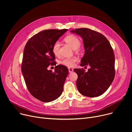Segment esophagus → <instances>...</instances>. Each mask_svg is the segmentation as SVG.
<instances>
[{
    "label": "esophagus",
    "mask_w": 132,
    "mask_h": 132,
    "mask_svg": "<svg viewBox=\"0 0 132 132\" xmlns=\"http://www.w3.org/2000/svg\"><path fill=\"white\" fill-rule=\"evenodd\" d=\"M68 71H69V73H71L73 72V69L72 68H68Z\"/></svg>",
    "instance_id": "34e87169"
}]
</instances>
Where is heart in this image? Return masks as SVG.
Segmentation results:
<instances>
[{
	"label": "heart",
	"mask_w": 132,
	"mask_h": 132,
	"mask_svg": "<svg viewBox=\"0 0 132 132\" xmlns=\"http://www.w3.org/2000/svg\"><path fill=\"white\" fill-rule=\"evenodd\" d=\"M64 41L74 50L78 49L81 45V41L79 38L76 36L73 35H70L67 36L64 38ZM59 47L60 45L58 42H55L54 43L52 46V51L54 55H57L59 54ZM77 60L78 58L77 57L64 58L60 61V63L66 66L71 67L74 65Z\"/></svg>",
	"instance_id": "heart-1"
}]
</instances>
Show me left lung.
Wrapping results in <instances>:
<instances>
[{"label": "left lung", "mask_w": 132, "mask_h": 132, "mask_svg": "<svg viewBox=\"0 0 132 132\" xmlns=\"http://www.w3.org/2000/svg\"><path fill=\"white\" fill-rule=\"evenodd\" d=\"M76 33L84 40L85 52L81 66L84 69H74L78 74L77 86L80 94L94 97L102 95L111 85L115 76V57L113 48L108 39L102 34L88 28L76 29Z\"/></svg>", "instance_id": "1"}]
</instances>
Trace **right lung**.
Instances as JSON below:
<instances>
[{
	"instance_id": "add662e5",
	"label": "right lung",
	"mask_w": 132,
	"mask_h": 132,
	"mask_svg": "<svg viewBox=\"0 0 132 132\" xmlns=\"http://www.w3.org/2000/svg\"><path fill=\"white\" fill-rule=\"evenodd\" d=\"M68 30L47 29L31 37L26 44L21 64V71L29 93L43 102L57 99L63 91L68 74V68L62 65L48 70V66L56 65L52 51L54 43Z\"/></svg>"
}]
</instances>
